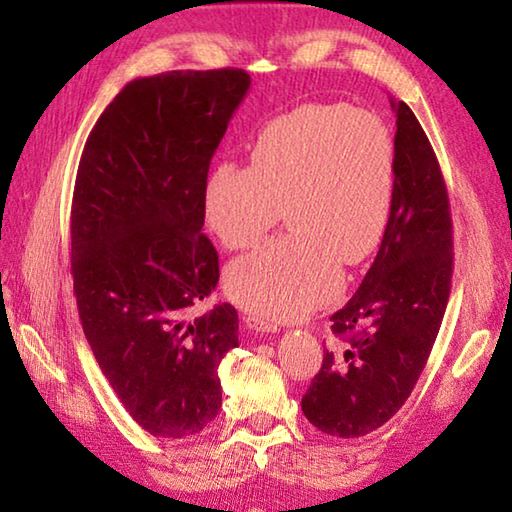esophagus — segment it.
<instances>
[{
    "label": "esophagus",
    "instance_id": "obj_1",
    "mask_svg": "<svg viewBox=\"0 0 512 512\" xmlns=\"http://www.w3.org/2000/svg\"><path fill=\"white\" fill-rule=\"evenodd\" d=\"M244 323H246V328H250V330H257V332H277L279 330V325L277 323H273V321H268V319H264V317H259V314H244Z\"/></svg>",
    "mask_w": 512,
    "mask_h": 512
}]
</instances>
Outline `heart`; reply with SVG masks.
Returning a JSON list of instances; mask_svg holds the SVG:
<instances>
[{
  "label": "heart",
  "mask_w": 512,
  "mask_h": 512,
  "mask_svg": "<svg viewBox=\"0 0 512 512\" xmlns=\"http://www.w3.org/2000/svg\"><path fill=\"white\" fill-rule=\"evenodd\" d=\"M396 187L394 138L358 107L303 105L268 123L250 165L224 162L206 184V222L228 250L257 244L284 209L290 235L226 268L228 297L270 319L330 301L343 268L383 239Z\"/></svg>",
  "instance_id": "b5f03b06"
}]
</instances>
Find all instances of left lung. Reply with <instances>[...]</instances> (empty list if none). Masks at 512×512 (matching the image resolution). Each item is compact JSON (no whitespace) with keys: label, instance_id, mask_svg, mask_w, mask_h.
I'll list each match as a JSON object with an SVG mask.
<instances>
[{"label":"left lung","instance_id":"1","mask_svg":"<svg viewBox=\"0 0 512 512\" xmlns=\"http://www.w3.org/2000/svg\"><path fill=\"white\" fill-rule=\"evenodd\" d=\"M396 112V187L372 268L334 312L339 339L301 398L328 436L361 438L394 416L416 387L447 310L453 224L447 184L427 134L407 103Z\"/></svg>","mask_w":512,"mask_h":512}]
</instances>
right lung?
<instances>
[{
	"label": "right lung",
	"instance_id": "1",
	"mask_svg": "<svg viewBox=\"0 0 512 512\" xmlns=\"http://www.w3.org/2000/svg\"><path fill=\"white\" fill-rule=\"evenodd\" d=\"M244 70L134 79L85 143L72 198V279L96 363L140 427L200 433L222 407L217 365L237 347V310L215 290L220 262L202 233L206 176L239 103Z\"/></svg>",
	"mask_w": 512,
	"mask_h": 512
}]
</instances>
